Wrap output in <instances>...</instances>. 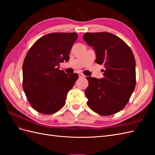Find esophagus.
<instances>
[{
	"label": "esophagus",
	"instance_id": "34e87169",
	"mask_svg": "<svg viewBox=\"0 0 155 155\" xmlns=\"http://www.w3.org/2000/svg\"><path fill=\"white\" fill-rule=\"evenodd\" d=\"M78 75L79 77H85V75L83 74L82 73H78Z\"/></svg>",
	"mask_w": 155,
	"mask_h": 155
}]
</instances>
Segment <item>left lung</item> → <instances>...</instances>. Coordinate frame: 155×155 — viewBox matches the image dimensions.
<instances>
[{
  "instance_id": "1",
  "label": "left lung",
  "mask_w": 155,
  "mask_h": 155,
  "mask_svg": "<svg viewBox=\"0 0 155 155\" xmlns=\"http://www.w3.org/2000/svg\"><path fill=\"white\" fill-rule=\"evenodd\" d=\"M83 39L96 51V63L104 64V78L87 77V104L103 116L116 114L127 104L136 86V62L132 50L108 32L85 33Z\"/></svg>"
}]
</instances>
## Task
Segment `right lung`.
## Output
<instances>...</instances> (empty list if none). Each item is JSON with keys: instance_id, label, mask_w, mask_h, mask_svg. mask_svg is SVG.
<instances>
[{"instance_id": "obj_1", "label": "right lung", "mask_w": 155, "mask_h": 155, "mask_svg": "<svg viewBox=\"0 0 155 155\" xmlns=\"http://www.w3.org/2000/svg\"><path fill=\"white\" fill-rule=\"evenodd\" d=\"M76 33H51L41 37L28 51L22 65V87L30 104L37 112L51 114L66 102L68 91L79 78L65 74L60 63L67 62Z\"/></svg>"}]
</instances>
